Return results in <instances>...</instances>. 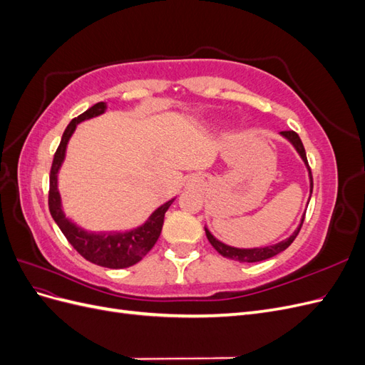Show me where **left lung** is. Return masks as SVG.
Segmentation results:
<instances>
[{"mask_svg": "<svg viewBox=\"0 0 365 365\" xmlns=\"http://www.w3.org/2000/svg\"><path fill=\"white\" fill-rule=\"evenodd\" d=\"M280 134H282V137H284L295 148V150L298 152V155L302 157L303 163L306 164L307 172H309V181H311V195H312V189H314L312 172H311V168H309V163H307V158H306V150H304V146H303L300 137H298L294 130H283V132H280ZM309 200H311V196H309ZM303 220H304V215L302 217L300 225L297 227V230L294 231V233L288 239L279 242V244L268 245V247H260V248H235V247L225 245L224 242L217 240L212 233H210L207 227H205V235H207V239H208L210 244L213 245V248L220 254V256H224V257L231 259V260L252 263V262H262V260L271 259L274 256H277L279 252H282V251H284L286 248H288L292 244V242L295 240L297 235L300 233V228L303 225Z\"/></svg>", "mask_w": 365, "mask_h": 365, "instance_id": "1", "label": "left lung"}]
</instances>
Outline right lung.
<instances>
[{
  "mask_svg": "<svg viewBox=\"0 0 365 365\" xmlns=\"http://www.w3.org/2000/svg\"><path fill=\"white\" fill-rule=\"evenodd\" d=\"M106 111V103L98 102L90 109H86L83 114L76 117L70 121V125L65 129L61 145L54 153L51 170H50V192H48V208L54 222L58 224L63 236L73 245V248L81 256L98 267L121 269L129 268L132 264L138 263L146 254L155 245L161 235V228L164 222V215L168 212L175 197L168 202H164L153 212L145 224L129 230V231H106V233H94L86 231L82 227L76 225L71 219L65 216L61 202V195L58 190V173L61 165L65 160L67 145L76 130V126L83 120H90L93 117L101 115Z\"/></svg>",
  "mask_w": 365,
  "mask_h": 365,
  "instance_id": "add662e5",
  "label": "right lung"
}]
</instances>
